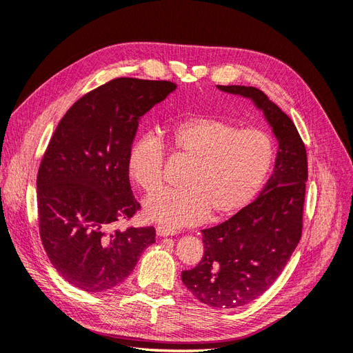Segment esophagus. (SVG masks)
Listing matches in <instances>:
<instances>
[{
  "label": "esophagus",
  "mask_w": 353,
  "mask_h": 353,
  "mask_svg": "<svg viewBox=\"0 0 353 353\" xmlns=\"http://www.w3.org/2000/svg\"><path fill=\"white\" fill-rule=\"evenodd\" d=\"M156 234L159 237H169V236H175L176 231L175 230H170L168 227H157L156 228Z\"/></svg>",
  "instance_id": "obj_1"
}]
</instances>
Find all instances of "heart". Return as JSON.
<instances>
[{
  "mask_svg": "<svg viewBox=\"0 0 353 353\" xmlns=\"http://www.w3.org/2000/svg\"><path fill=\"white\" fill-rule=\"evenodd\" d=\"M169 145L193 160L183 184L185 190H165L143 203L147 221L168 228L196 225L209 215H236L259 193L274 162L272 138L261 130H240L212 116H193L166 128ZM163 145L152 134L134 141L126 160L128 175L144 191L163 183Z\"/></svg>",
  "mask_w": 353,
  "mask_h": 353,
  "instance_id": "b5f03b06",
  "label": "heart"
}]
</instances>
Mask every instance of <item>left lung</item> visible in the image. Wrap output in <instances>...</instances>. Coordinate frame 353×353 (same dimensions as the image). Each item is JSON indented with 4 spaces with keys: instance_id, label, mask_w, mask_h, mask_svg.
<instances>
[{
    "instance_id": "1",
    "label": "left lung",
    "mask_w": 353,
    "mask_h": 353,
    "mask_svg": "<svg viewBox=\"0 0 353 353\" xmlns=\"http://www.w3.org/2000/svg\"><path fill=\"white\" fill-rule=\"evenodd\" d=\"M249 99L265 116L279 143L272 175L259 196L216 227L201 230L205 253L181 280L201 303L215 309L248 305L283 272L302 236L307 181L306 148L294 123L253 87L216 85Z\"/></svg>"
}]
</instances>
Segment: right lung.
Returning <instances> with one entry per match:
<instances>
[{
	"label": "right lung",
	"mask_w": 353,
	"mask_h": 353,
	"mask_svg": "<svg viewBox=\"0 0 353 353\" xmlns=\"http://www.w3.org/2000/svg\"><path fill=\"white\" fill-rule=\"evenodd\" d=\"M176 85L117 78L85 94L59 122L37 179L39 234L57 272L88 293L119 285L156 230H116L140 209L126 160L138 122Z\"/></svg>",
	"instance_id": "1"
}]
</instances>
